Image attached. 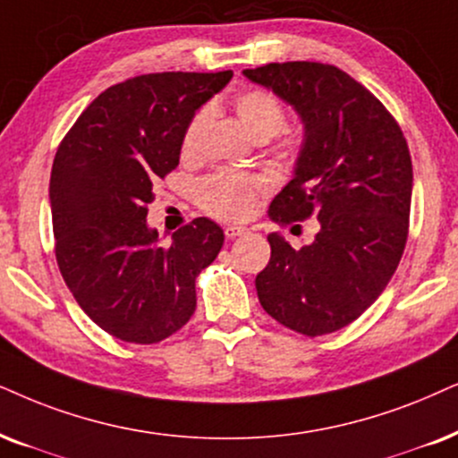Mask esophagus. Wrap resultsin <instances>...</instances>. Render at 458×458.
Returning <instances> with one entry per match:
<instances>
[{
  "label": "esophagus",
  "instance_id": "obj_1",
  "mask_svg": "<svg viewBox=\"0 0 458 458\" xmlns=\"http://www.w3.org/2000/svg\"><path fill=\"white\" fill-rule=\"evenodd\" d=\"M224 233H225V239H236V236H242L247 233V228H242V225H225L224 228Z\"/></svg>",
  "mask_w": 458,
  "mask_h": 458
}]
</instances>
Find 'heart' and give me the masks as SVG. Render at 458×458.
Here are the masks:
<instances>
[{"label": "heart", "instance_id": "obj_1", "mask_svg": "<svg viewBox=\"0 0 458 458\" xmlns=\"http://www.w3.org/2000/svg\"><path fill=\"white\" fill-rule=\"evenodd\" d=\"M234 109L242 126L256 139L275 135L285 123V107H283L281 99L266 89L242 90L234 99ZM207 115H209L207 109H199L188 123L182 137L183 156H192L199 149ZM298 148L300 139L296 135H285L279 143L283 154H293ZM266 190H268V182L264 177L253 175V173L224 169L200 179L196 196H199L202 209L209 216L236 222V219H245L251 213L256 199Z\"/></svg>", "mask_w": 458, "mask_h": 458}]
</instances>
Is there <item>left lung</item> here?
I'll return each mask as SVG.
<instances>
[{"instance_id":"1","label":"left lung","mask_w":458,"mask_h":458,"mask_svg":"<svg viewBox=\"0 0 458 458\" xmlns=\"http://www.w3.org/2000/svg\"><path fill=\"white\" fill-rule=\"evenodd\" d=\"M242 73L296 107L306 131L296 175L270 202L268 217L279 225L317 217L321 225L302 249L268 234L270 262L256 276L259 304L309 338L338 332L383 293L406 249V137L366 86L334 65L268 63Z\"/></svg>"}]
</instances>
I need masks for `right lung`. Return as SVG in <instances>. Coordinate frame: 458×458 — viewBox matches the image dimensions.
<instances>
[{
	"label": "right lung",
	"mask_w": 458,
	"mask_h": 458,
	"mask_svg": "<svg viewBox=\"0 0 458 458\" xmlns=\"http://www.w3.org/2000/svg\"><path fill=\"white\" fill-rule=\"evenodd\" d=\"M233 72H162L109 86L80 114L50 173L55 256L86 315L124 343L156 344L196 310V276L224 230L207 217L173 234L148 228L154 188L179 165L183 131Z\"/></svg>",
	"instance_id": "right-lung-1"
}]
</instances>
